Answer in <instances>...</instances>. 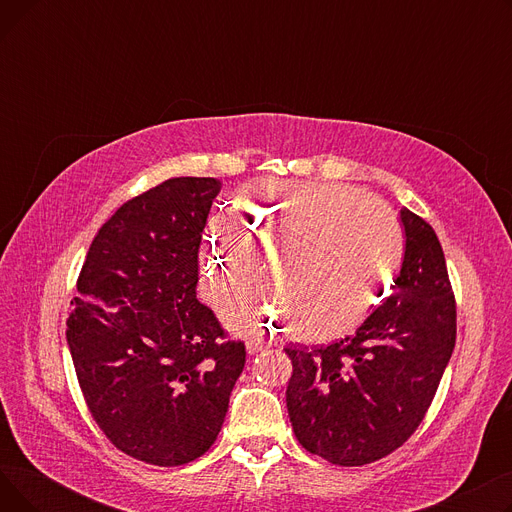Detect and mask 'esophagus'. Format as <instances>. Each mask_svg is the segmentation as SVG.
Masks as SVG:
<instances>
[{
    "mask_svg": "<svg viewBox=\"0 0 512 512\" xmlns=\"http://www.w3.org/2000/svg\"><path fill=\"white\" fill-rule=\"evenodd\" d=\"M265 348H267V344L261 342V340H249V342H247V353H249V355H257V353L265 351Z\"/></svg>",
    "mask_w": 512,
    "mask_h": 512,
    "instance_id": "1",
    "label": "esophagus"
}]
</instances>
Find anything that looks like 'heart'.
I'll return each instance as SVG.
<instances>
[{"instance_id":"obj_1","label":"heart","mask_w":512,"mask_h":512,"mask_svg":"<svg viewBox=\"0 0 512 512\" xmlns=\"http://www.w3.org/2000/svg\"><path fill=\"white\" fill-rule=\"evenodd\" d=\"M240 224L230 215L209 222L203 265L213 299L270 257L282 303L247 290L228 311L240 330H261L284 315L307 342L334 340L357 328L384 299L402 259L394 211L371 195L326 186H253L238 199ZM284 241L288 260L283 257ZM283 247L280 248L279 245Z\"/></svg>"}]
</instances>
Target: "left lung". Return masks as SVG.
I'll return each instance as SVG.
<instances>
[{"label":"left lung","instance_id":"left-lung-1","mask_svg":"<svg viewBox=\"0 0 512 512\" xmlns=\"http://www.w3.org/2000/svg\"><path fill=\"white\" fill-rule=\"evenodd\" d=\"M405 257L384 305L321 348L288 346L286 407L305 450L357 467L396 450L421 423L456 340V307L440 240L402 207Z\"/></svg>","mask_w":512,"mask_h":512}]
</instances>
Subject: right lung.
<instances>
[{"label": "right lung", "instance_id": "obj_1", "mask_svg": "<svg viewBox=\"0 0 512 512\" xmlns=\"http://www.w3.org/2000/svg\"><path fill=\"white\" fill-rule=\"evenodd\" d=\"M218 178L182 176L124 203L91 242L68 348L103 434L134 459L176 467L218 438L245 344L197 299L199 247Z\"/></svg>", "mask_w": 512, "mask_h": 512}]
</instances>
